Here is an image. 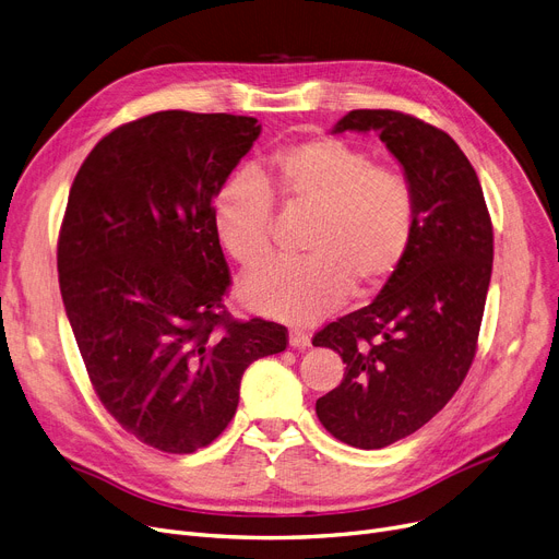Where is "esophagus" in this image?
<instances>
[{
  "label": "esophagus",
  "instance_id": "1",
  "mask_svg": "<svg viewBox=\"0 0 559 559\" xmlns=\"http://www.w3.org/2000/svg\"><path fill=\"white\" fill-rule=\"evenodd\" d=\"M289 346L292 348H306V346H310V335L304 329H292L289 331Z\"/></svg>",
  "mask_w": 559,
  "mask_h": 559
}]
</instances>
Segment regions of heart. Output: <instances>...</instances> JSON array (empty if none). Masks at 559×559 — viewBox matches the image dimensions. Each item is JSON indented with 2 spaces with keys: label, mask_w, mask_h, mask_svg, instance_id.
<instances>
[{
  "label": "heart",
  "mask_w": 559,
  "mask_h": 559,
  "mask_svg": "<svg viewBox=\"0 0 559 559\" xmlns=\"http://www.w3.org/2000/svg\"><path fill=\"white\" fill-rule=\"evenodd\" d=\"M274 199L308 213L299 262L270 264L240 283L247 308L292 324L337 310L356 292L383 289L413 249L417 197L407 176L369 152L321 135L276 150L253 174L226 179L213 197V230L245 270L274 253Z\"/></svg>",
  "instance_id": "heart-1"
}]
</instances>
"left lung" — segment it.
<instances>
[{
    "label": "left lung",
    "mask_w": 559,
    "mask_h": 559,
    "mask_svg": "<svg viewBox=\"0 0 559 559\" xmlns=\"http://www.w3.org/2000/svg\"><path fill=\"white\" fill-rule=\"evenodd\" d=\"M376 131L417 197V235L403 267L365 308L321 329L344 380L317 399L340 442L383 449L428 424L474 362L491 278L493 230L476 169L457 142L399 110H350L333 133Z\"/></svg>",
    "instance_id": "1"
}]
</instances>
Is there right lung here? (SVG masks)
<instances>
[{
	"instance_id": "add662e5",
	"label": "right lung",
	"mask_w": 559,
	"mask_h": 559,
	"mask_svg": "<svg viewBox=\"0 0 559 559\" xmlns=\"http://www.w3.org/2000/svg\"><path fill=\"white\" fill-rule=\"evenodd\" d=\"M260 135L255 117L160 110L87 154L58 235V283L87 378L142 444L209 447L245 369L287 346L274 321L233 319L213 197Z\"/></svg>"
}]
</instances>
